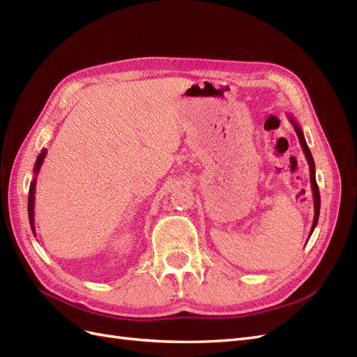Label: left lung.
<instances>
[{"label":"left lung","mask_w":357,"mask_h":357,"mask_svg":"<svg viewBox=\"0 0 357 357\" xmlns=\"http://www.w3.org/2000/svg\"><path fill=\"white\" fill-rule=\"evenodd\" d=\"M291 125H294L295 131H296V135L299 138V143H301V147L302 150H304V155L307 158V162H308V167H310V183H311V192H312V201H314V220H312V226H311V231H310V236L312 234V231H314L316 225L319 222V214H320V192H319V186H317V181H316V165H314V159H312L311 156V152L310 149L307 146V142H305V137H304V132H302L301 126L296 123V121L291 116H289Z\"/></svg>","instance_id":"obj_1"}]
</instances>
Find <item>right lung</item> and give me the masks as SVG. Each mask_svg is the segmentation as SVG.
Masks as SVG:
<instances>
[{
    "mask_svg": "<svg viewBox=\"0 0 357 357\" xmlns=\"http://www.w3.org/2000/svg\"><path fill=\"white\" fill-rule=\"evenodd\" d=\"M47 155V150L43 149L41 153L37 156V160L34 164V178H32L31 185H29V195H28V218H29V225H31V231L36 235V226H34V201H36V185H37V176L38 171L43 165V160H45Z\"/></svg>",
    "mask_w": 357,
    "mask_h": 357,
    "instance_id": "right-lung-1",
    "label": "right lung"
}]
</instances>
